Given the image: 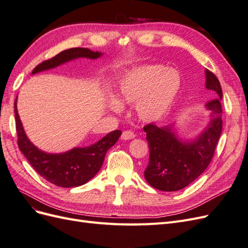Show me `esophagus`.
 <instances>
[{
	"label": "esophagus",
	"mask_w": 248,
	"mask_h": 248,
	"mask_svg": "<svg viewBox=\"0 0 248 248\" xmlns=\"http://www.w3.org/2000/svg\"><path fill=\"white\" fill-rule=\"evenodd\" d=\"M134 138H136V134H134V132L131 131V130H125L121 134V139L124 140H132Z\"/></svg>",
	"instance_id": "34e87169"
}]
</instances>
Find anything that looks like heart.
<instances>
[{"instance_id": "b5f03b06", "label": "heart", "mask_w": 248, "mask_h": 248, "mask_svg": "<svg viewBox=\"0 0 248 248\" xmlns=\"http://www.w3.org/2000/svg\"><path fill=\"white\" fill-rule=\"evenodd\" d=\"M181 87L179 74L162 65L141 66L128 73L120 86V97L129 104L138 103V114L145 121H157L168 114ZM115 110L121 109L117 101Z\"/></svg>"}]
</instances>
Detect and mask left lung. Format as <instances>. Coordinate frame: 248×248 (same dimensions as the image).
Returning a JSON list of instances; mask_svg holds the SVG:
<instances>
[{"instance_id": "left-lung-1", "label": "left lung", "mask_w": 248, "mask_h": 248, "mask_svg": "<svg viewBox=\"0 0 248 248\" xmlns=\"http://www.w3.org/2000/svg\"><path fill=\"white\" fill-rule=\"evenodd\" d=\"M206 88L211 90L217 99L207 103L212 111L211 122L202 136L192 142H181L171 131V126L158 127L147 124L150 158L145 170L147 182L162 191H177L193 182L211 162L222 130V90L215 74L206 70Z\"/></svg>"}]
</instances>
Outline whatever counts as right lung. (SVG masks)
<instances>
[{
    "label": "right lung",
    "mask_w": 248,
    "mask_h": 248,
    "mask_svg": "<svg viewBox=\"0 0 248 248\" xmlns=\"http://www.w3.org/2000/svg\"><path fill=\"white\" fill-rule=\"evenodd\" d=\"M100 56V52L89 48H69L37 65L32 73L54 68L77 58L96 59ZM14 112L17 145L22 154L42 178L52 184L66 188L80 186L91 180L100 170L108 150L116 144L122 133L121 130H114L90 147L74 148L63 154H47L37 149L28 140L18 117L16 101L14 102Z\"/></svg>",
    "instance_id": "right-lung-1"
}]
</instances>
